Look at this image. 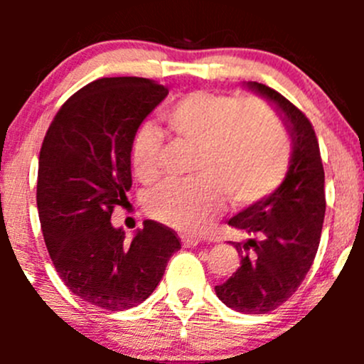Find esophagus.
<instances>
[{"mask_svg": "<svg viewBox=\"0 0 364 364\" xmlns=\"http://www.w3.org/2000/svg\"><path fill=\"white\" fill-rule=\"evenodd\" d=\"M199 243H200L199 237H192V236H185V237H183V245H185L186 248L197 247V245H199Z\"/></svg>", "mask_w": 364, "mask_h": 364, "instance_id": "34e87169", "label": "esophagus"}]
</instances>
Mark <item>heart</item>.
Wrapping results in <instances>:
<instances>
[{"mask_svg": "<svg viewBox=\"0 0 364 364\" xmlns=\"http://www.w3.org/2000/svg\"><path fill=\"white\" fill-rule=\"evenodd\" d=\"M176 139L196 146L188 181L161 185L148 197V211L181 232H204L223 208L259 203L284 181L291 164V141L284 124L255 100L213 91H190L161 111ZM164 137L141 124L130 142V161L142 183L160 176Z\"/></svg>", "mask_w": 364, "mask_h": 364, "instance_id": "b5f03b06", "label": "heart"}]
</instances>
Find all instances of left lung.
Wrapping results in <instances>:
<instances>
[{"label": "left lung", "mask_w": 364, "mask_h": 364, "mask_svg": "<svg viewBox=\"0 0 364 364\" xmlns=\"http://www.w3.org/2000/svg\"><path fill=\"white\" fill-rule=\"evenodd\" d=\"M248 86L284 116L292 137L291 167L271 196L229 220L230 227L252 237L234 243L241 266L215 291L232 310L267 314L294 294L314 264L326 213L324 167L310 119L266 84Z\"/></svg>", "instance_id": "obj_1"}]
</instances>
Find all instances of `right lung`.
I'll use <instances>...</instances> for the list:
<instances>
[{
  "instance_id": "right-lung-1",
  "label": "right lung",
  "mask_w": 364,
  "mask_h": 364,
  "mask_svg": "<svg viewBox=\"0 0 364 364\" xmlns=\"http://www.w3.org/2000/svg\"><path fill=\"white\" fill-rule=\"evenodd\" d=\"M168 90L142 77H104L80 87L54 116L38 159L36 205L43 240L65 285L111 311L151 296L178 234L146 220L132 243L114 229L132 186L130 142Z\"/></svg>"
}]
</instances>
